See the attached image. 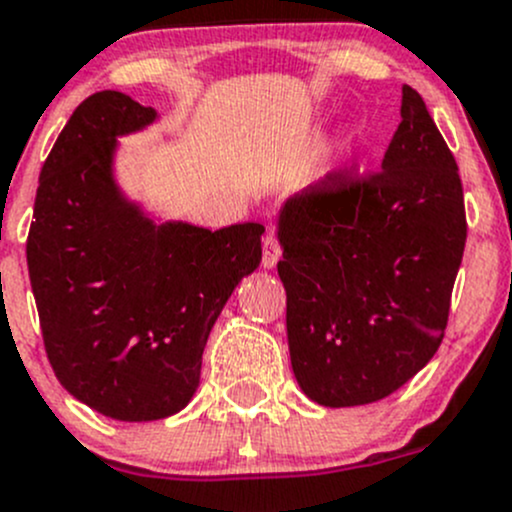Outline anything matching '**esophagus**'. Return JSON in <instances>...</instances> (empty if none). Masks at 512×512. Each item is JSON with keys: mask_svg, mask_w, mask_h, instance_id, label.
<instances>
[{"mask_svg": "<svg viewBox=\"0 0 512 512\" xmlns=\"http://www.w3.org/2000/svg\"><path fill=\"white\" fill-rule=\"evenodd\" d=\"M278 258H281V246H278L276 236L273 234H266L263 236V268H273L278 263Z\"/></svg>", "mask_w": 512, "mask_h": 512, "instance_id": "esophagus-1", "label": "esophagus"}]
</instances>
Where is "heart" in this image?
<instances>
[{
	"instance_id": "obj_1",
	"label": "heart",
	"mask_w": 512,
	"mask_h": 512,
	"mask_svg": "<svg viewBox=\"0 0 512 512\" xmlns=\"http://www.w3.org/2000/svg\"><path fill=\"white\" fill-rule=\"evenodd\" d=\"M360 135H362V133H360V130H352L350 140H352V142H355V145H357V142H360Z\"/></svg>"
}]
</instances>
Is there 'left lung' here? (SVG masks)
I'll list each match as a JSON object with an SVG mask.
<instances>
[{
    "label": "left lung",
    "mask_w": 512,
    "mask_h": 512,
    "mask_svg": "<svg viewBox=\"0 0 512 512\" xmlns=\"http://www.w3.org/2000/svg\"><path fill=\"white\" fill-rule=\"evenodd\" d=\"M402 123L367 179L328 177L278 212L295 382L323 407L389 397L439 350L466 246L456 160L424 100L402 88Z\"/></svg>",
    "instance_id": "8db88e82"
}]
</instances>
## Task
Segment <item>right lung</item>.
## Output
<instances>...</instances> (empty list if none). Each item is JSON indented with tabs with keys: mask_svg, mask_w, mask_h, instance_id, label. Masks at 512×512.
<instances>
[{
	"mask_svg": "<svg viewBox=\"0 0 512 512\" xmlns=\"http://www.w3.org/2000/svg\"><path fill=\"white\" fill-rule=\"evenodd\" d=\"M157 120L118 91L83 100L46 157L26 241L56 377L118 421L165 419L192 402L207 337L261 263L266 231L162 219L125 192L120 138Z\"/></svg>",
	"mask_w": 512,
	"mask_h": 512,
	"instance_id": "add662e5",
	"label": "right lung"
}]
</instances>
